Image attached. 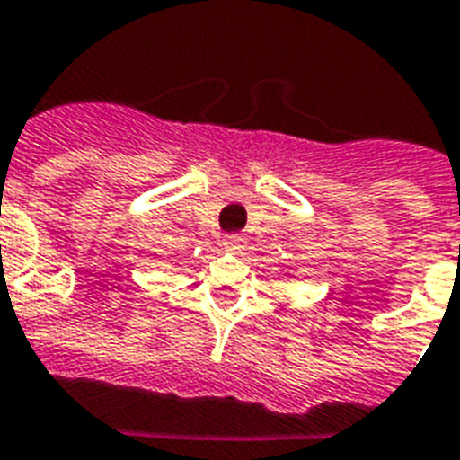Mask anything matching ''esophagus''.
Instances as JSON below:
<instances>
[{"label": "esophagus", "mask_w": 460, "mask_h": 460, "mask_svg": "<svg viewBox=\"0 0 460 460\" xmlns=\"http://www.w3.org/2000/svg\"><path fill=\"white\" fill-rule=\"evenodd\" d=\"M224 245L234 252H241L245 251V245H248V236L245 234H226L224 236Z\"/></svg>", "instance_id": "obj_1"}]
</instances>
